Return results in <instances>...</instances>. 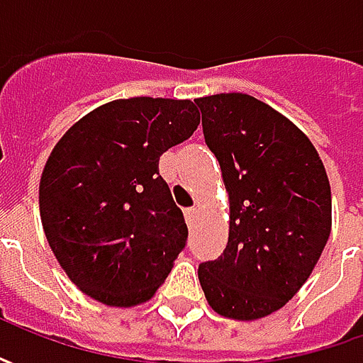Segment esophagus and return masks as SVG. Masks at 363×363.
I'll return each instance as SVG.
<instances>
[{
	"label": "esophagus",
	"mask_w": 363,
	"mask_h": 363,
	"mask_svg": "<svg viewBox=\"0 0 363 363\" xmlns=\"http://www.w3.org/2000/svg\"><path fill=\"white\" fill-rule=\"evenodd\" d=\"M198 216H200V208L196 206V208H188L186 210V220H188L189 226H194V222L198 220Z\"/></svg>",
	"instance_id": "34e87169"
}]
</instances>
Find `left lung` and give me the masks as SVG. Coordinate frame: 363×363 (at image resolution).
Returning a JSON list of instances; mask_svg holds the SVG:
<instances>
[{
    "instance_id": "8db88e82",
    "label": "left lung",
    "mask_w": 363,
    "mask_h": 363,
    "mask_svg": "<svg viewBox=\"0 0 363 363\" xmlns=\"http://www.w3.org/2000/svg\"><path fill=\"white\" fill-rule=\"evenodd\" d=\"M230 203L224 252L200 264V285L222 317L279 311L309 279L331 232V188L309 137L242 92L194 101Z\"/></svg>"
}]
</instances>
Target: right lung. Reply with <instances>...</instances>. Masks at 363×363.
Returning <instances> with one entry per match:
<instances>
[{
    "label": "right lung",
    "instance_id": "obj_1",
    "mask_svg": "<svg viewBox=\"0 0 363 363\" xmlns=\"http://www.w3.org/2000/svg\"><path fill=\"white\" fill-rule=\"evenodd\" d=\"M198 125L191 101L119 99L84 115L52 149L40 218L54 257L84 295L133 307L165 281L188 226L160 157Z\"/></svg>",
    "mask_w": 363,
    "mask_h": 363
}]
</instances>
